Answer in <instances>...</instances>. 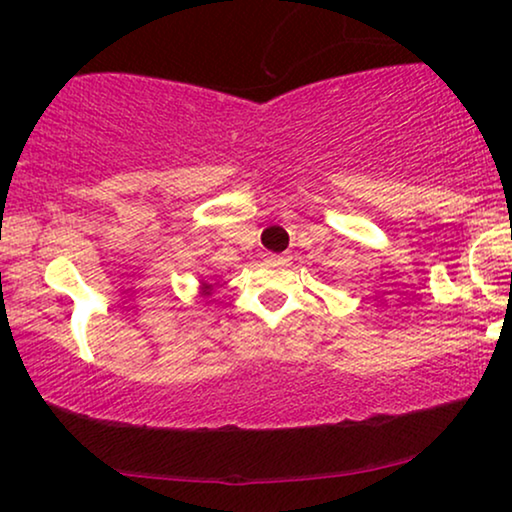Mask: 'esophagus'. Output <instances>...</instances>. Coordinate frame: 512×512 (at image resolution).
<instances>
[{
  "instance_id": "34e87169",
  "label": "esophagus",
  "mask_w": 512,
  "mask_h": 512,
  "mask_svg": "<svg viewBox=\"0 0 512 512\" xmlns=\"http://www.w3.org/2000/svg\"><path fill=\"white\" fill-rule=\"evenodd\" d=\"M268 261H272V263H286V261H289V256H284V254H270Z\"/></svg>"
}]
</instances>
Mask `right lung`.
I'll use <instances>...</instances> for the list:
<instances>
[{"label": "right lung", "instance_id": "add662e5", "mask_svg": "<svg viewBox=\"0 0 512 512\" xmlns=\"http://www.w3.org/2000/svg\"><path fill=\"white\" fill-rule=\"evenodd\" d=\"M214 286H216V282H214V277H209V279H200V293H202V296H205V298H209V296H212Z\"/></svg>", "mask_w": 512, "mask_h": 512}]
</instances>
